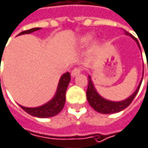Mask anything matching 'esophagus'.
Listing matches in <instances>:
<instances>
[{"mask_svg":"<svg viewBox=\"0 0 148 148\" xmlns=\"http://www.w3.org/2000/svg\"><path fill=\"white\" fill-rule=\"evenodd\" d=\"M81 71H82V69H81V68H78V67L74 68V69L71 71V77H75V76L78 75V74L81 72Z\"/></svg>","mask_w":148,"mask_h":148,"instance_id":"1","label":"esophagus"}]
</instances>
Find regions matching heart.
<instances>
[{
  "label": "heart",
  "mask_w": 148,
  "mask_h": 148,
  "mask_svg": "<svg viewBox=\"0 0 148 148\" xmlns=\"http://www.w3.org/2000/svg\"><path fill=\"white\" fill-rule=\"evenodd\" d=\"M91 40H92V37H91L90 35H84V36H83V37L79 39V44H80V45H82V46H85V45H87Z\"/></svg>",
  "instance_id": "heart-1"
}]
</instances>
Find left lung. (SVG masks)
I'll return each mask as SVG.
<instances>
[{"instance_id":"8db88e82","label":"left lung","mask_w":148,"mask_h":148,"mask_svg":"<svg viewBox=\"0 0 148 148\" xmlns=\"http://www.w3.org/2000/svg\"><path fill=\"white\" fill-rule=\"evenodd\" d=\"M124 33L126 35H128L132 38H134L136 43L138 44V46L140 49V44L138 42V40L136 39V38H134L132 34H130L129 33H127V31L124 30ZM148 69V68H147ZM142 80L140 81V83L139 84V86L137 87L136 90L134 92L133 95H131L128 98L121 101V102H112V101H109L104 99L103 97H102L97 91L96 90L94 84L92 83V80L90 78V77H88V89L86 91V96H87V100L90 103V105L96 111L102 113V114H113V113H117L120 111L123 110L124 109H126L127 107H128L130 105V103L133 102L134 98L135 97V96L137 95L139 89L140 87Z\"/></svg>"}]
</instances>
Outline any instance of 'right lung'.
<instances>
[{
    "label": "right lung",
    "instance_id": "add662e5",
    "mask_svg": "<svg viewBox=\"0 0 148 148\" xmlns=\"http://www.w3.org/2000/svg\"><path fill=\"white\" fill-rule=\"evenodd\" d=\"M41 28L39 27H35V28H32L27 31H23L21 34H19V35L21 34H31L34 33L35 31H38ZM71 81V76L69 72L64 73L59 80L58 85V89L56 91L55 96L53 97V98L49 101L48 103H46L45 104L36 107V108H27L24 106H21V108L25 110L27 114L33 115V116H36L38 118H48V117H51L54 116L56 114H58L60 111L63 110L64 103H65V92L68 87V84Z\"/></svg>",
    "mask_w": 148,
    "mask_h": 148
}]
</instances>
